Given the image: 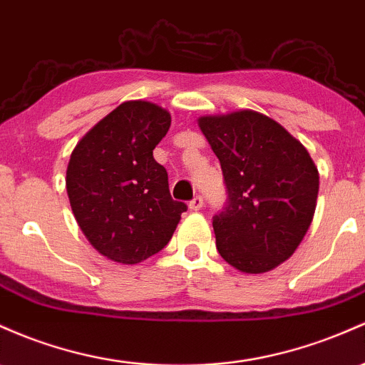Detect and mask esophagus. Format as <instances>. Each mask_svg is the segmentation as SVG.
<instances>
[{"mask_svg": "<svg viewBox=\"0 0 365 365\" xmlns=\"http://www.w3.org/2000/svg\"><path fill=\"white\" fill-rule=\"evenodd\" d=\"M202 204H204V202H202L201 195H195V197L190 201L189 207H190L192 211H199V210H201V207H202Z\"/></svg>", "mask_w": 365, "mask_h": 365, "instance_id": "1", "label": "esophagus"}]
</instances>
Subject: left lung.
Wrapping results in <instances>:
<instances>
[{
  "instance_id": "8db88e82",
  "label": "left lung",
  "mask_w": 365,
  "mask_h": 365,
  "mask_svg": "<svg viewBox=\"0 0 365 365\" xmlns=\"http://www.w3.org/2000/svg\"><path fill=\"white\" fill-rule=\"evenodd\" d=\"M199 128L228 194L213 218L216 250L246 274L272 270L294 253L314 220L317 166L302 142L259 112L202 115Z\"/></svg>"
}]
</instances>
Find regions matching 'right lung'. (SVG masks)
Instances as JSON below:
<instances>
[{
	"instance_id": "obj_1",
	"label": "right lung",
	"mask_w": 365,
	"mask_h": 365,
	"mask_svg": "<svg viewBox=\"0 0 365 365\" xmlns=\"http://www.w3.org/2000/svg\"><path fill=\"white\" fill-rule=\"evenodd\" d=\"M170 112L145 100L115 107L78 142L66 187L76 222L100 255L135 265L159 253L185 202L173 201L168 173L152 150L168 133Z\"/></svg>"
}]
</instances>
